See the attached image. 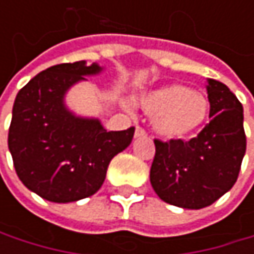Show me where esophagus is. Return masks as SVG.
<instances>
[{
  "label": "esophagus",
  "mask_w": 254,
  "mask_h": 254,
  "mask_svg": "<svg viewBox=\"0 0 254 254\" xmlns=\"http://www.w3.org/2000/svg\"><path fill=\"white\" fill-rule=\"evenodd\" d=\"M147 135V132H145V129L141 127H135V136L138 138V136H145Z\"/></svg>",
  "instance_id": "34e87169"
}]
</instances>
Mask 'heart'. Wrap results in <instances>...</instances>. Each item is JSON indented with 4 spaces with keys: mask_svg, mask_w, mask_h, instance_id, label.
I'll return each mask as SVG.
<instances>
[{
    "mask_svg": "<svg viewBox=\"0 0 254 254\" xmlns=\"http://www.w3.org/2000/svg\"><path fill=\"white\" fill-rule=\"evenodd\" d=\"M142 110L153 116V129L163 138H182L200 127L209 115L204 95L185 85H169L144 95Z\"/></svg>",
    "mask_w": 254,
    "mask_h": 254,
    "instance_id": "1",
    "label": "heart"
}]
</instances>
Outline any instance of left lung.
I'll return each instance as SVG.
<instances>
[{
	"instance_id": "obj_1",
	"label": "left lung",
	"mask_w": 254,
	"mask_h": 254,
	"mask_svg": "<svg viewBox=\"0 0 254 254\" xmlns=\"http://www.w3.org/2000/svg\"><path fill=\"white\" fill-rule=\"evenodd\" d=\"M210 122L190 141L154 139L150 182L166 203L203 209L235 184L246 153L243 106L229 88L209 79Z\"/></svg>"
}]
</instances>
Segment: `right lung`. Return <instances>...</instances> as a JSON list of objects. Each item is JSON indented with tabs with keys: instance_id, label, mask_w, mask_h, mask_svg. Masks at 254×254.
Returning <instances> with one entry per match:
<instances>
[{
	"instance_id": "right-lung-1",
	"label": "right lung",
	"mask_w": 254,
	"mask_h": 254,
	"mask_svg": "<svg viewBox=\"0 0 254 254\" xmlns=\"http://www.w3.org/2000/svg\"><path fill=\"white\" fill-rule=\"evenodd\" d=\"M100 70L83 60L51 66L14 100L8 129L14 169L25 187L48 201L70 203L95 194L110 160L133 138V127L107 132L100 121L76 118L64 107L66 91Z\"/></svg>"
}]
</instances>
